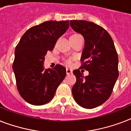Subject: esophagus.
<instances>
[{
    "mask_svg": "<svg viewBox=\"0 0 131 131\" xmlns=\"http://www.w3.org/2000/svg\"><path fill=\"white\" fill-rule=\"evenodd\" d=\"M72 69H69V68H67V69H66V72H67V75H69V74L72 73Z\"/></svg>",
    "mask_w": 131,
    "mask_h": 131,
    "instance_id": "34e87169",
    "label": "esophagus"
}]
</instances>
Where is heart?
Masks as SVG:
<instances>
[{"mask_svg":"<svg viewBox=\"0 0 131 131\" xmlns=\"http://www.w3.org/2000/svg\"><path fill=\"white\" fill-rule=\"evenodd\" d=\"M78 35H78V34H73V35H72L71 36V37H70V38L73 37H75V36H78ZM68 63L70 64V63H71V62L68 61Z\"/></svg>","mask_w":131,"mask_h":131,"instance_id":"1","label":"heart"}]
</instances>
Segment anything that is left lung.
Masks as SVG:
<instances>
[{"label":"left lung","mask_w":131,"mask_h":131,"mask_svg":"<svg viewBox=\"0 0 131 131\" xmlns=\"http://www.w3.org/2000/svg\"><path fill=\"white\" fill-rule=\"evenodd\" d=\"M70 25L84 37L80 68L89 72L84 77L79 69L73 71L77 80L72 94L80 106L92 109L111 96L119 75L118 53L111 36L101 26L85 20H71Z\"/></svg>","instance_id":"1"}]
</instances>
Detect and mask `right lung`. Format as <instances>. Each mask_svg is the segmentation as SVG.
<instances>
[{"mask_svg":"<svg viewBox=\"0 0 131 131\" xmlns=\"http://www.w3.org/2000/svg\"><path fill=\"white\" fill-rule=\"evenodd\" d=\"M69 26V21H47L28 30L15 49L13 70L21 96L28 103H47L66 75V69L57 64L45 69V56Z\"/></svg>","mask_w":131,"mask_h":131,"instance_id":"add662e5","label":"right lung"}]
</instances>
